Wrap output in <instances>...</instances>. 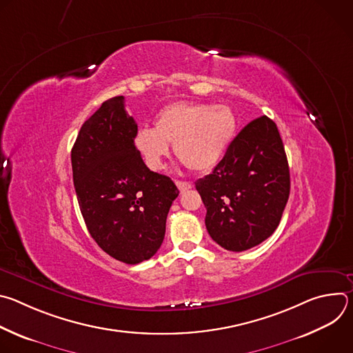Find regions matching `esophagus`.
<instances>
[{"label":"esophagus","instance_id":"34e87169","mask_svg":"<svg viewBox=\"0 0 353 353\" xmlns=\"http://www.w3.org/2000/svg\"><path fill=\"white\" fill-rule=\"evenodd\" d=\"M176 185L179 187V190H180L181 192H184V191H187V190H190V188L192 187V184H191L190 181H180V180L176 181Z\"/></svg>","mask_w":353,"mask_h":353}]
</instances>
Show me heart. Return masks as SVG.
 <instances>
[{
    "label": "heart",
    "mask_w": 353,
    "mask_h": 353,
    "mask_svg": "<svg viewBox=\"0 0 353 353\" xmlns=\"http://www.w3.org/2000/svg\"><path fill=\"white\" fill-rule=\"evenodd\" d=\"M236 130V117L225 105L173 103L162 109L155 128L142 127L134 145L145 165L158 170L163 166L170 145L176 155L195 172L212 169L223 157Z\"/></svg>",
    "instance_id": "obj_1"
}]
</instances>
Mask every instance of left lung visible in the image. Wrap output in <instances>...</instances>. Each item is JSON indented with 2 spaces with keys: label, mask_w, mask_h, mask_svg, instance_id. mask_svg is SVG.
<instances>
[{
  "label": "left lung",
  "mask_w": 353,
  "mask_h": 353,
  "mask_svg": "<svg viewBox=\"0 0 353 353\" xmlns=\"http://www.w3.org/2000/svg\"><path fill=\"white\" fill-rule=\"evenodd\" d=\"M207 208L205 226L221 247L244 251L278 228L290 176L282 138L267 116L250 121L211 174L195 181Z\"/></svg>",
  "instance_id": "left-lung-1"
}]
</instances>
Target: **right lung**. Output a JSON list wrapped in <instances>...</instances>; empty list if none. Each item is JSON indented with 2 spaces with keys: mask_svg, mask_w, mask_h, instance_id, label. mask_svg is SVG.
I'll use <instances>...</instances> for the list:
<instances>
[{
  "mask_svg": "<svg viewBox=\"0 0 353 353\" xmlns=\"http://www.w3.org/2000/svg\"><path fill=\"white\" fill-rule=\"evenodd\" d=\"M135 120L124 96L112 97L81 127L71 150L72 179L86 228L105 253L125 264L159 250L179 190L150 172L134 145Z\"/></svg>",
  "mask_w": 353,
  "mask_h": 353,
  "instance_id": "right-lung-1",
  "label": "right lung"
}]
</instances>
